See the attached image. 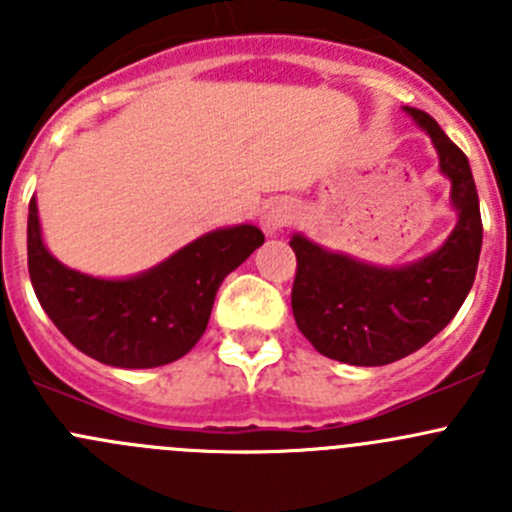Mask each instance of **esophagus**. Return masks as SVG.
<instances>
[{"label": "esophagus", "mask_w": 512, "mask_h": 512, "mask_svg": "<svg viewBox=\"0 0 512 512\" xmlns=\"http://www.w3.org/2000/svg\"><path fill=\"white\" fill-rule=\"evenodd\" d=\"M292 220H294V210L292 205L287 203H272L270 208L265 210V215H262V225H265L267 232L282 230V227H287Z\"/></svg>", "instance_id": "34e87169"}]
</instances>
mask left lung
<instances>
[{"label":"left lung","mask_w":512,"mask_h":512,"mask_svg":"<svg viewBox=\"0 0 512 512\" xmlns=\"http://www.w3.org/2000/svg\"><path fill=\"white\" fill-rule=\"evenodd\" d=\"M426 128L451 178L458 225L443 247L399 270L327 252L307 237L289 240L297 255L292 312L319 354L354 366H384L431 342L461 309L476 280L483 223L466 153L428 113L406 108Z\"/></svg>","instance_id":"left-lung-1"}]
</instances>
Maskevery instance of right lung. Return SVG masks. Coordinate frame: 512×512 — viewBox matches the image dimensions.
<instances>
[{
	"instance_id": "1",
	"label": "right lung",
	"mask_w": 512,
	"mask_h": 512,
	"mask_svg": "<svg viewBox=\"0 0 512 512\" xmlns=\"http://www.w3.org/2000/svg\"><path fill=\"white\" fill-rule=\"evenodd\" d=\"M262 242L255 225L227 227L190 242L146 275L96 280L49 255L36 200L29 203L27 262L36 299L79 352L121 369H151L188 354L208 327L218 287Z\"/></svg>"
}]
</instances>
